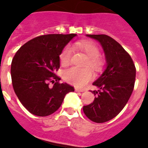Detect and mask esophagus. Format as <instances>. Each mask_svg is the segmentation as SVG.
<instances>
[{
    "mask_svg": "<svg viewBox=\"0 0 148 148\" xmlns=\"http://www.w3.org/2000/svg\"><path fill=\"white\" fill-rule=\"evenodd\" d=\"M75 91H76V92H84V89H79V88H75Z\"/></svg>",
    "mask_w": 148,
    "mask_h": 148,
    "instance_id": "obj_1",
    "label": "esophagus"
}]
</instances>
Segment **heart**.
<instances>
[{
    "label": "heart",
    "instance_id": "obj_1",
    "mask_svg": "<svg viewBox=\"0 0 148 148\" xmlns=\"http://www.w3.org/2000/svg\"><path fill=\"white\" fill-rule=\"evenodd\" d=\"M77 46L88 55V60L86 62V65L90 66L97 71L102 69L104 64V61L100 57L101 51L95 42L91 40H83L77 43ZM71 47L70 45L65 46L60 53V64L64 66L68 64L71 61ZM64 77L65 81L68 83L74 84L77 87L82 88L93 78L94 74L89 67L81 68L72 67L65 71Z\"/></svg>",
    "mask_w": 148,
    "mask_h": 148
}]
</instances>
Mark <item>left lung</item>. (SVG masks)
Masks as SVG:
<instances>
[{
	"label": "left lung",
	"instance_id": "left-lung-1",
	"mask_svg": "<svg viewBox=\"0 0 148 148\" xmlns=\"http://www.w3.org/2000/svg\"><path fill=\"white\" fill-rule=\"evenodd\" d=\"M96 39L103 47L107 68L93 85L96 97L93 103L84 106L87 117L96 123L113 119L127 103L135 83L136 67L132 58L119 43L106 34H87Z\"/></svg>",
	"mask_w": 148,
	"mask_h": 148
}]
</instances>
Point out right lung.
Returning a JSON list of instances; mask_svg holds the SVG:
<instances>
[{
  "label": "right lung",
  "mask_w": 148,
  "mask_h": 148,
  "mask_svg": "<svg viewBox=\"0 0 148 148\" xmlns=\"http://www.w3.org/2000/svg\"><path fill=\"white\" fill-rule=\"evenodd\" d=\"M77 34H45L24 44L15 53L10 67L12 85L21 103L39 117L53 114L74 87L60 83V53ZM50 83L53 87L49 86Z\"/></svg>",
  "instance_id": "obj_1"
}]
</instances>
